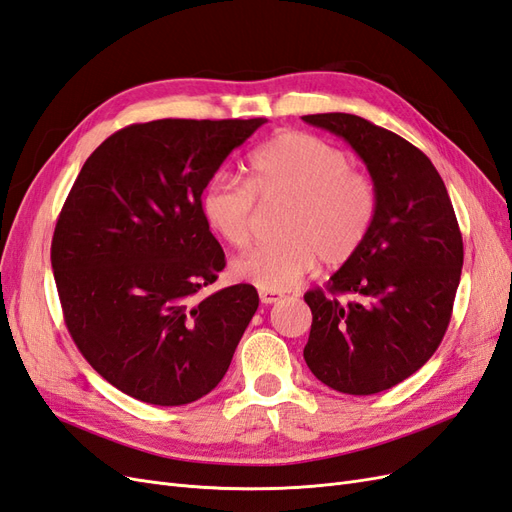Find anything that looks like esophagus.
<instances>
[{
  "instance_id": "obj_1",
  "label": "esophagus",
  "mask_w": 512,
  "mask_h": 512,
  "mask_svg": "<svg viewBox=\"0 0 512 512\" xmlns=\"http://www.w3.org/2000/svg\"><path fill=\"white\" fill-rule=\"evenodd\" d=\"M258 294H260V301L265 303V305L277 303V301H280V299L284 297V294H282V292H277V290H260Z\"/></svg>"
}]
</instances>
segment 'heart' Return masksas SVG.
Returning a JSON list of instances; mask_svg holds the SVG:
<instances>
[{
	"instance_id": "1",
	"label": "heart",
	"mask_w": 512,
	"mask_h": 512,
	"mask_svg": "<svg viewBox=\"0 0 512 512\" xmlns=\"http://www.w3.org/2000/svg\"><path fill=\"white\" fill-rule=\"evenodd\" d=\"M256 198L286 203L273 243L232 262L237 280L260 290H288L316 265L339 267L356 256L374 228L378 192L352 158L318 136L288 132L250 158V181L218 170L200 194L207 226L232 247L250 245Z\"/></svg>"
}]
</instances>
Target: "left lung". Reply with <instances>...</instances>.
I'll return each mask as SVG.
<instances>
[{"label":"left lung","instance_id":"1","mask_svg":"<svg viewBox=\"0 0 512 512\" xmlns=\"http://www.w3.org/2000/svg\"><path fill=\"white\" fill-rule=\"evenodd\" d=\"M359 153L378 192V215L327 292H305L312 309L303 359L348 395H374L410 378L438 350L451 322L463 241L436 166L406 138L348 113L305 115ZM350 293L342 304L336 297Z\"/></svg>","mask_w":512,"mask_h":512}]
</instances>
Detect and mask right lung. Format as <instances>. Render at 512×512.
Wrapping results in <instances>:
<instances>
[{
    "instance_id": "add662e5",
    "label": "right lung",
    "mask_w": 512,
    "mask_h": 512,
    "mask_svg": "<svg viewBox=\"0 0 512 512\" xmlns=\"http://www.w3.org/2000/svg\"><path fill=\"white\" fill-rule=\"evenodd\" d=\"M267 119H158L108 136L59 213L51 265L76 348L115 389L153 406L220 384L258 309L250 284L209 297L226 267L200 194Z\"/></svg>"
}]
</instances>
